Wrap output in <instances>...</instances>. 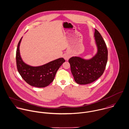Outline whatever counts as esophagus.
Instances as JSON below:
<instances>
[{
    "mask_svg": "<svg viewBox=\"0 0 129 129\" xmlns=\"http://www.w3.org/2000/svg\"><path fill=\"white\" fill-rule=\"evenodd\" d=\"M70 57H71V56H70V54H66V55L64 56V58L66 60H68V59L70 58Z\"/></svg>",
    "mask_w": 129,
    "mask_h": 129,
    "instance_id": "1",
    "label": "esophagus"
}]
</instances>
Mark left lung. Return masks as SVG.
Here are the masks:
<instances>
[{
	"label": "left lung",
	"mask_w": 129,
	"mask_h": 129,
	"mask_svg": "<svg viewBox=\"0 0 129 129\" xmlns=\"http://www.w3.org/2000/svg\"><path fill=\"white\" fill-rule=\"evenodd\" d=\"M94 37L98 53L90 59L72 57L69 60L75 82L86 85L98 80L104 73L108 61V49L100 33L95 29Z\"/></svg>",
	"instance_id": "8db88e82"
}]
</instances>
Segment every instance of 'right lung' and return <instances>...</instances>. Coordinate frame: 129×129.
<instances>
[{
  "mask_svg": "<svg viewBox=\"0 0 129 129\" xmlns=\"http://www.w3.org/2000/svg\"><path fill=\"white\" fill-rule=\"evenodd\" d=\"M22 38L17 45L16 52V66L22 78L29 85L44 87L53 81L56 73L65 61L63 58H59L40 67H31L25 64L22 60L19 53V45Z\"/></svg>",
  "mask_w": 129,
  "mask_h": 129,
  "instance_id": "1",
  "label": "right lung"
}]
</instances>
